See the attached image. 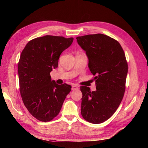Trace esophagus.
Here are the masks:
<instances>
[{
	"instance_id": "esophagus-1",
	"label": "esophagus",
	"mask_w": 148,
	"mask_h": 148,
	"mask_svg": "<svg viewBox=\"0 0 148 148\" xmlns=\"http://www.w3.org/2000/svg\"><path fill=\"white\" fill-rule=\"evenodd\" d=\"M78 89V86L76 84H73V85L72 86V90H77Z\"/></svg>"
}]
</instances>
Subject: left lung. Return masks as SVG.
Here are the masks:
<instances>
[{
	"label": "left lung",
	"mask_w": 148,
	"mask_h": 148,
	"mask_svg": "<svg viewBox=\"0 0 148 148\" xmlns=\"http://www.w3.org/2000/svg\"><path fill=\"white\" fill-rule=\"evenodd\" d=\"M76 39L86 51L96 84L93 92L89 87H80L81 115L87 121L99 124L111 117L123 97L128 72L126 58L120 44L104 34H91Z\"/></svg>",
	"instance_id": "1"
}]
</instances>
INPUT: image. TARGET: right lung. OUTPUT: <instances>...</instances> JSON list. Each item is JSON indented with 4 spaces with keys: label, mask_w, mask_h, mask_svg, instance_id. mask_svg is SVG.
Masks as SVG:
<instances>
[{
    "label": "right lung",
    "mask_w": 148,
    "mask_h": 148,
    "mask_svg": "<svg viewBox=\"0 0 148 148\" xmlns=\"http://www.w3.org/2000/svg\"><path fill=\"white\" fill-rule=\"evenodd\" d=\"M73 37L45 36L31 40L22 51L18 72L20 91L25 106L34 118L43 122L58 114L71 86L56 84L50 72L58 67L61 53Z\"/></svg>",
    "instance_id": "1"
}]
</instances>
